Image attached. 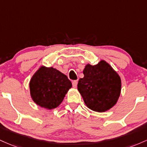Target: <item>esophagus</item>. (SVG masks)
I'll use <instances>...</instances> for the list:
<instances>
[{
    "mask_svg": "<svg viewBox=\"0 0 147 147\" xmlns=\"http://www.w3.org/2000/svg\"><path fill=\"white\" fill-rule=\"evenodd\" d=\"M72 85H73V87L74 88H76L77 85H78V81H77V80H74V81L72 82Z\"/></svg>",
    "mask_w": 147,
    "mask_h": 147,
    "instance_id": "34e87169",
    "label": "esophagus"
}]
</instances>
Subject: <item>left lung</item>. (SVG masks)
Masks as SVG:
<instances>
[{
	"instance_id": "8db88e82",
	"label": "left lung",
	"mask_w": 147,
	"mask_h": 147,
	"mask_svg": "<svg viewBox=\"0 0 147 147\" xmlns=\"http://www.w3.org/2000/svg\"><path fill=\"white\" fill-rule=\"evenodd\" d=\"M83 74V78L78 80V90L85 105L98 113L113 108L121 93V82L118 74L101 60L96 65H87Z\"/></svg>"
}]
</instances>
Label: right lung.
Wrapping results in <instances>:
<instances>
[{
	"instance_id": "add662e5",
	"label": "right lung",
	"mask_w": 147,
	"mask_h": 147,
	"mask_svg": "<svg viewBox=\"0 0 147 147\" xmlns=\"http://www.w3.org/2000/svg\"><path fill=\"white\" fill-rule=\"evenodd\" d=\"M72 87L65 74L53 67L42 66L30 81V92L36 104L47 109L59 106L66 94Z\"/></svg>"
}]
</instances>
